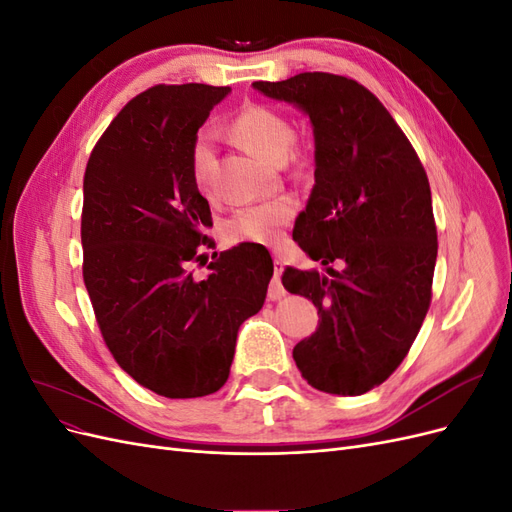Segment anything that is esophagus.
Instances as JSON below:
<instances>
[{
    "label": "esophagus",
    "mask_w": 512,
    "mask_h": 512,
    "mask_svg": "<svg viewBox=\"0 0 512 512\" xmlns=\"http://www.w3.org/2000/svg\"><path fill=\"white\" fill-rule=\"evenodd\" d=\"M273 267H275V275H273V282H271V286H269V299H271V301H277L280 297H284V292H286L284 286H282V282H280L282 271H284V262H282L280 256L273 258Z\"/></svg>",
    "instance_id": "1"
}]
</instances>
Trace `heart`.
<instances>
[{"instance_id": "1", "label": "heart", "mask_w": 512, "mask_h": 512, "mask_svg": "<svg viewBox=\"0 0 512 512\" xmlns=\"http://www.w3.org/2000/svg\"><path fill=\"white\" fill-rule=\"evenodd\" d=\"M230 130L239 141L271 162H290L303 168L309 162L307 151L294 145V123L288 115L267 104H247L235 115ZM190 177L203 194H213L215 175H218V151L215 138L209 130H200L190 143L188 151ZM294 200L277 196L265 203L247 205L232 213L226 222V237L235 243H277L294 215Z\"/></svg>"}]
</instances>
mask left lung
<instances>
[{
  "label": "left lung",
  "mask_w": 512,
  "mask_h": 512,
  "mask_svg": "<svg viewBox=\"0 0 512 512\" xmlns=\"http://www.w3.org/2000/svg\"><path fill=\"white\" fill-rule=\"evenodd\" d=\"M254 87L303 108L316 138V185L292 239L329 275H282L320 316L294 363L318 391L363 395L406 359L431 303L438 230L427 173L384 104L348 76L301 72Z\"/></svg>",
  "instance_id": "obj_1"
}]
</instances>
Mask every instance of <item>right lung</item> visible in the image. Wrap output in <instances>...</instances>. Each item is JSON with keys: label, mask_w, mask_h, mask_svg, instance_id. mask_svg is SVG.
Listing matches in <instances>:
<instances>
[{"label": "right lung", "mask_w": 512, "mask_h": 512, "mask_svg": "<svg viewBox=\"0 0 512 512\" xmlns=\"http://www.w3.org/2000/svg\"><path fill=\"white\" fill-rule=\"evenodd\" d=\"M230 87L153 85L121 108L91 151L83 179V280L119 367L170 399L220 391L237 331L265 303L269 252L241 243L213 252L207 198L188 151Z\"/></svg>", "instance_id": "right-lung-1"}]
</instances>
